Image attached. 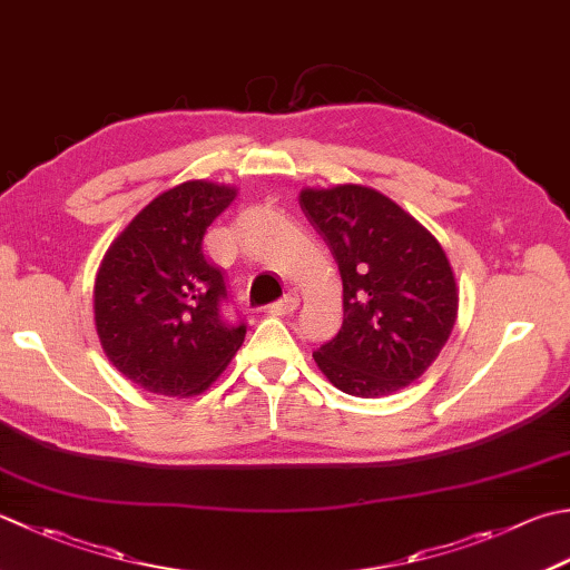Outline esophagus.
Here are the masks:
<instances>
[{
	"instance_id": "34e87169",
	"label": "esophagus",
	"mask_w": 570,
	"mask_h": 570,
	"mask_svg": "<svg viewBox=\"0 0 570 570\" xmlns=\"http://www.w3.org/2000/svg\"><path fill=\"white\" fill-rule=\"evenodd\" d=\"M298 294H294V292H288L282 301H276V304H269L266 306V314L269 316H288V314H294V311L298 308Z\"/></svg>"
}]
</instances>
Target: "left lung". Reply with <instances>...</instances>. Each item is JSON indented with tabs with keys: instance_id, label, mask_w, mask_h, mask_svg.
<instances>
[{
	"instance_id": "1",
	"label": "left lung",
	"mask_w": 570,
	"mask_h": 570,
	"mask_svg": "<svg viewBox=\"0 0 570 570\" xmlns=\"http://www.w3.org/2000/svg\"><path fill=\"white\" fill-rule=\"evenodd\" d=\"M298 205L343 278V326L314 353L318 371L355 397L397 393L428 371L454 328L460 288L448 254L373 187H306Z\"/></svg>"
}]
</instances>
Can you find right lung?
Listing matches in <instances>:
<instances>
[{
	"label": "right lung",
	"mask_w": 570,
	"mask_h": 570,
	"mask_svg": "<svg viewBox=\"0 0 570 570\" xmlns=\"http://www.w3.org/2000/svg\"><path fill=\"white\" fill-rule=\"evenodd\" d=\"M237 187L187 180L145 205L110 244L94 286L106 358L155 395H199L225 371L247 326L222 318L225 276L203 254L207 227Z\"/></svg>",
	"instance_id": "add662e5"
}]
</instances>
